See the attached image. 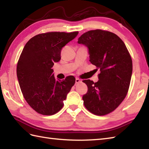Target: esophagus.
<instances>
[{
  "label": "esophagus",
  "mask_w": 149,
  "mask_h": 149,
  "mask_svg": "<svg viewBox=\"0 0 149 149\" xmlns=\"http://www.w3.org/2000/svg\"><path fill=\"white\" fill-rule=\"evenodd\" d=\"M81 82H82V81L81 79H79V78L75 79V83H76V84L80 83H81Z\"/></svg>",
  "instance_id": "34e87169"
}]
</instances>
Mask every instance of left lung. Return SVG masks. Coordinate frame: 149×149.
Returning <instances> with one entry per match:
<instances>
[{"instance_id":"1","label":"left lung","mask_w":149,"mask_h":149,"mask_svg":"<svg viewBox=\"0 0 149 149\" xmlns=\"http://www.w3.org/2000/svg\"><path fill=\"white\" fill-rule=\"evenodd\" d=\"M77 43L87 47L90 63L100 71L97 83L83 81L88 86L83 97L84 106L96 115H107L127 93L132 72L131 56L123 41L109 31H88L79 38Z\"/></svg>"}]
</instances>
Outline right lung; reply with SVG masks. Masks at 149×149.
<instances>
[{
	"instance_id": "add662e5",
	"label": "right lung",
	"mask_w": 149,
	"mask_h": 149,
	"mask_svg": "<svg viewBox=\"0 0 149 149\" xmlns=\"http://www.w3.org/2000/svg\"><path fill=\"white\" fill-rule=\"evenodd\" d=\"M79 32H51L31 38L18 61L17 75L22 93L32 108L43 115L61 110L63 100L74 86L75 79L68 76L56 79L52 66L61 59V50Z\"/></svg>"
}]
</instances>
